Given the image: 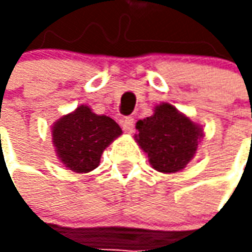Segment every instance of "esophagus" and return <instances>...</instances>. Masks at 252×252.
Here are the masks:
<instances>
[{
    "label": "esophagus",
    "instance_id": "1",
    "mask_svg": "<svg viewBox=\"0 0 252 252\" xmlns=\"http://www.w3.org/2000/svg\"><path fill=\"white\" fill-rule=\"evenodd\" d=\"M121 128L124 129V132L126 133H132L133 129H135V121L132 117H126L121 120Z\"/></svg>",
    "mask_w": 252,
    "mask_h": 252
}]
</instances>
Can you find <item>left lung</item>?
<instances>
[{
    "label": "left lung",
    "instance_id": "1",
    "mask_svg": "<svg viewBox=\"0 0 252 252\" xmlns=\"http://www.w3.org/2000/svg\"><path fill=\"white\" fill-rule=\"evenodd\" d=\"M136 129L135 139L151 166L166 174L186 167L204 135L200 126L167 102L155 106L153 116L137 121Z\"/></svg>",
    "mask_w": 252,
    "mask_h": 252
}]
</instances>
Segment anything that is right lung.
<instances>
[{
    "mask_svg": "<svg viewBox=\"0 0 252 252\" xmlns=\"http://www.w3.org/2000/svg\"><path fill=\"white\" fill-rule=\"evenodd\" d=\"M121 132L115 120L95 115L89 106L81 105L54 124L52 143L58 158L68 170L89 173L98 166L104 150Z\"/></svg>",
    "mask_w": 252,
    "mask_h": 252,
    "instance_id": "add662e5",
    "label": "right lung"
}]
</instances>
